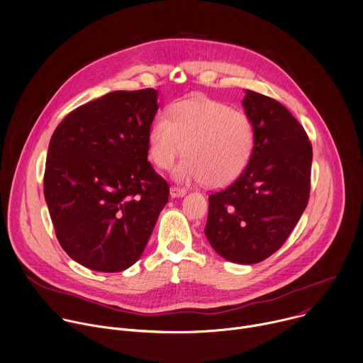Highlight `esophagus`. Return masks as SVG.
Instances as JSON below:
<instances>
[{
	"label": "esophagus",
	"mask_w": 363,
	"mask_h": 363,
	"mask_svg": "<svg viewBox=\"0 0 363 363\" xmlns=\"http://www.w3.org/2000/svg\"><path fill=\"white\" fill-rule=\"evenodd\" d=\"M185 194H186V189L179 188V186H171V196L172 198H179V196H184Z\"/></svg>",
	"instance_id": "34e87169"
}]
</instances>
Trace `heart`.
Wrapping results in <instances>:
<instances>
[{
	"instance_id": "b5f03b06",
	"label": "heart",
	"mask_w": 363,
	"mask_h": 363,
	"mask_svg": "<svg viewBox=\"0 0 363 363\" xmlns=\"http://www.w3.org/2000/svg\"><path fill=\"white\" fill-rule=\"evenodd\" d=\"M171 118L160 113L147 133L149 158L160 169L174 171L178 182L224 186L237 179L252 157L255 126L251 116L211 99L181 100Z\"/></svg>"
}]
</instances>
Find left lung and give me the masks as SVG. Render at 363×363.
<instances>
[{"label": "left lung", "mask_w": 363, "mask_h": 363, "mask_svg": "<svg viewBox=\"0 0 363 363\" xmlns=\"http://www.w3.org/2000/svg\"><path fill=\"white\" fill-rule=\"evenodd\" d=\"M255 126V146L244 172L208 196L205 235L225 260L254 264L287 240L310 194L312 143L277 100L252 90L242 100Z\"/></svg>", "instance_id": "left-lung-1"}]
</instances>
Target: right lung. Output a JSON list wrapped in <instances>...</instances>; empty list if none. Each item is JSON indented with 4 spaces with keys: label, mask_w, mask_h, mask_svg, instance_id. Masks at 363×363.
Returning a JSON list of instances; mask_svg holds the SVG:
<instances>
[{
    "label": "right lung",
    "mask_w": 363,
    "mask_h": 363,
    "mask_svg": "<svg viewBox=\"0 0 363 363\" xmlns=\"http://www.w3.org/2000/svg\"><path fill=\"white\" fill-rule=\"evenodd\" d=\"M158 90H118L70 112L50 139L44 198L63 250L103 273L142 255L169 185L147 161Z\"/></svg>",
    "instance_id": "add662e5"
}]
</instances>
